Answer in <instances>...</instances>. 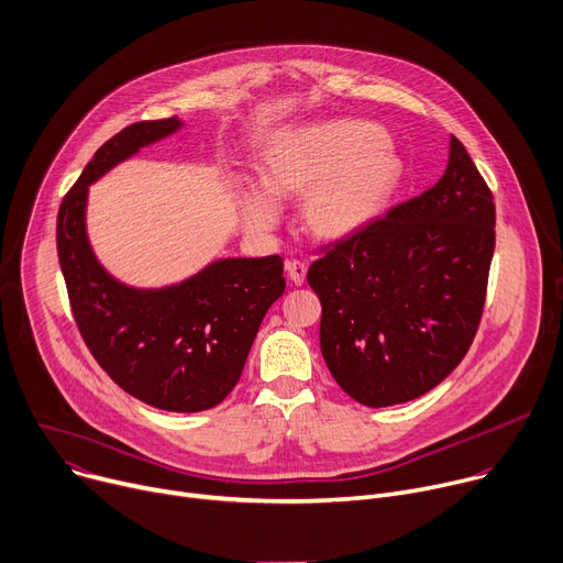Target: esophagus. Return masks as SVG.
Here are the masks:
<instances>
[{"instance_id":"34e87169","label":"esophagus","mask_w":563,"mask_h":563,"mask_svg":"<svg viewBox=\"0 0 563 563\" xmlns=\"http://www.w3.org/2000/svg\"><path fill=\"white\" fill-rule=\"evenodd\" d=\"M285 269H287V276L294 285H302L305 276H308V265H305L302 261H287Z\"/></svg>"}]
</instances>
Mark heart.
I'll return each mask as SVG.
<instances>
[{
	"label": "heart",
	"mask_w": 563,
	"mask_h": 563,
	"mask_svg": "<svg viewBox=\"0 0 563 563\" xmlns=\"http://www.w3.org/2000/svg\"><path fill=\"white\" fill-rule=\"evenodd\" d=\"M267 184L280 192H308L305 218L321 235L364 227L397 181V159L379 125L336 121L280 136L267 152ZM244 218L253 227L276 222L280 203L265 186H249Z\"/></svg>",
	"instance_id": "b5f03b06"
}]
</instances>
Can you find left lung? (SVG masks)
<instances>
[{"instance_id":"1","label":"left lung","mask_w":563,"mask_h":563,"mask_svg":"<svg viewBox=\"0 0 563 563\" xmlns=\"http://www.w3.org/2000/svg\"><path fill=\"white\" fill-rule=\"evenodd\" d=\"M494 195L455 136L440 181L321 249V352L336 384L379 408L435 388L478 332L496 242Z\"/></svg>"}]
</instances>
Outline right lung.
Returning a JSON list of instances; mask_svg holds the SVG:
<instances>
[{"mask_svg":"<svg viewBox=\"0 0 563 563\" xmlns=\"http://www.w3.org/2000/svg\"><path fill=\"white\" fill-rule=\"evenodd\" d=\"M181 123L123 128L96 150L63 197L56 242L69 305L98 366L132 397L173 413L218 406L238 384L255 334L285 291L283 258H227L164 289H134L93 258L85 231L89 184Z\"/></svg>","mask_w":563,"mask_h":563,"instance_id":"right-lung-1","label":"right lung"}]
</instances>
